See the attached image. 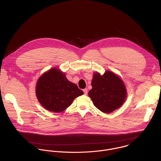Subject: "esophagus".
Segmentation results:
<instances>
[{
    "instance_id": "esophagus-1",
    "label": "esophagus",
    "mask_w": 161,
    "mask_h": 161,
    "mask_svg": "<svg viewBox=\"0 0 161 161\" xmlns=\"http://www.w3.org/2000/svg\"><path fill=\"white\" fill-rule=\"evenodd\" d=\"M83 92H84L85 95H87V89H83Z\"/></svg>"
}]
</instances>
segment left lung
<instances>
[{"label":"left lung","mask_w":161,"mask_h":161,"mask_svg":"<svg viewBox=\"0 0 161 161\" xmlns=\"http://www.w3.org/2000/svg\"><path fill=\"white\" fill-rule=\"evenodd\" d=\"M92 89L89 92L93 105L101 112L110 114L119 108L126 98V89L122 80L115 73L107 70L101 75L93 74Z\"/></svg>","instance_id":"obj_1"}]
</instances>
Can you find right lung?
<instances>
[{
    "instance_id": "obj_1",
    "label": "right lung",
    "mask_w": 161,
    "mask_h": 161,
    "mask_svg": "<svg viewBox=\"0 0 161 161\" xmlns=\"http://www.w3.org/2000/svg\"><path fill=\"white\" fill-rule=\"evenodd\" d=\"M84 94L76 84L56 68L49 69L38 80L36 95L42 105L49 111L59 113L66 110L77 97Z\"/></svg>"
}]
</instances>
